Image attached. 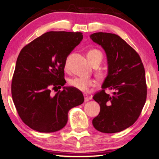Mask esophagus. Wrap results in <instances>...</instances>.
Segmentation results:
<instances>
[{"label":"esophagus","mask_w":159,"mask_h":159,"mask_svg":"<svg viewBox=\"0 0 159 159\" xmlns=\"http://www.w3.org/2000/svg\"><path fill=\"white\" fill-rule=\"evenodd\" d=\"M84 99H85V101H86V102H87V101H89L90 99H91V98H90V96H89V95L86 94V93H84Z\"/></svg>","instance_id":"esophagus-1"}]
</instances>
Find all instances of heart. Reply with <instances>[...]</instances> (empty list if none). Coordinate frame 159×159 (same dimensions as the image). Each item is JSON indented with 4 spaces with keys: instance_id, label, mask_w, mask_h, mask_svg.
Returning <instances> with one entry per match:
<instances>
[{
    "instance_id": "1",
    "label": "heart",
    "mask_w": 159,
    "mask_h": 159,
    "mask_svg": "<svg viewBox=\"0 0 159 159\" xmlns=\"http://www.w3.org/2000/svg\"><path fill=\"white\" fill-rule=\"evenodd\" d=\"M87 58L91 62L92 65L95 63H98V64L101 62L103 58V54L100 51L97 49H92L88 52ZM98 75L102 76L104 75L103 71H99ZM69 85L75 89L80 91H87L90 87L93 86L95 85V80L92 79L83 77H74L70 79Z\"/></svg>"
}]
</instances>
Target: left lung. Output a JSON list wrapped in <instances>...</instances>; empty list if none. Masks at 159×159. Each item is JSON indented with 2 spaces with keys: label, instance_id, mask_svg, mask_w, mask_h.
I'll return each instance as SVG.
<instances>
[{
  "label": "left lung",
  "instance_id": "8db88e82",
  "mask_svg": "<svg viewBox=\"0 0 159 159\" xmlns=\"http://www.w3.org/2000/svg\"><path fill=\"white\" fill-rule=\"evenodd\" d=\"M93 42L104 49L108 61V75L102 90L93 98L99 103L100 113L92 124L97 131L113 134L124 131L138 119L146 100L145 70L138 53L118 35L94 33ZM106 88L113 89L112 95Z\"/></svg>",
  "mask_w": 159,
  "mask_h": 159
}]
</instances>
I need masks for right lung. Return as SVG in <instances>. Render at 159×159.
I'll list each match as a JSON object with an SVG mask.
<instances>
[{"label":"right lung","instance_id":"add662e5","mask_svg":"<svg viewBox=\"0 0 159 159\" xmlns=\"http://www.w3.org/2000/svg\"><path fill=\"white\" fill-rule=\"evenodd\" d=\"M83 39L82 33L49 31L21 50L11 84L12 98L21 120L35 131L56 132L67 124L70 108L82 104V92L63 87L66 58Z\"/></svg>","mask_w":159,"mask_h":159}]
</instances>
